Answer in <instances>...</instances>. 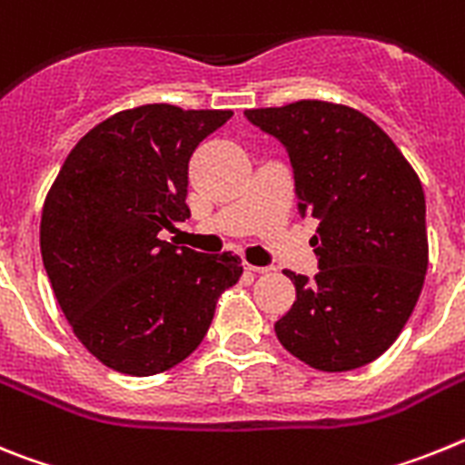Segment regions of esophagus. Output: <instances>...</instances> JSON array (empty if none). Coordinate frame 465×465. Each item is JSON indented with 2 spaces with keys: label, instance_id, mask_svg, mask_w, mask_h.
<instances>
[{
  "label": "esophagus",
  "instance_id": "1",
  "mask_svg": "<svg viewBox=\"0 0 465 465\" xmlns=\"http://www.w3.org/2000/svg\"><path fill=\"white\" fill-rule=\"evenodd\" d=\"M245 272H252V273H269V272H272V266H255V264H250V262H245Z\"/></svg>",
  "mask_w": 465,
  "mask_h": 465
}]
</instances>
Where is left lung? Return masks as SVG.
Segmentation results:
<instances>
[{"mask_svg": "<svg viewBox=\"0 0 465 465\" xmlns=\"http://www.w3.org/2000/svg\"><path fill=\"white\" fill-rule=\"evenodd\" d=\"M288 147L302 213L321 220L309 243L313 281L285 272L297 300L273 330L321 372L377 361L405 328L428 269L426 199L417 171L370 116L297 100L245 110Z\"/></svg>", "mask_w": 465, "mask_h": 465, "instance_id": "1", "label": "left lung"}]
</instances>
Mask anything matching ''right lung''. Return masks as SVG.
<instances>
[{
	"label": "right lung",
	"instance_id": "obj_1",
	"mask_svg": "<svg viewBox=\"0 0 465 465\" xmlns=\"http://www.w3.org/2000/svg\"><path fill=\"white\" fill-rule=\"evenodd\" d=\"M232 110L140 104L100 121L74 144L46 193L44 266L72 332L103 365L159 374L199 349L220 294L243 266L161 241L189 217L193 149Z\"/></svg>",
	"mask_w": 465,
	"mask_h": 465
}]
</instances>
